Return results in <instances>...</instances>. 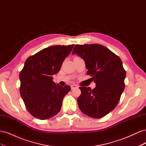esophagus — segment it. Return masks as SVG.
I'll use <instances>...</instances> for the list:
<instances>
[{
    "label": "esophagus",
    "instance_id": "34e87169",
    "mask_svg": "<svg viewBox=\"0 0 146 146\" xmlns=\"http://www.w3.org/2000/svg\"><path fill=\"white\" fill-rule=\"evenodd\" d=\"M70 87H71L72 90H74V89H76V88H77L78 86L76 85H72L71 86H70Z\"/></svg>",
    "mask_w": 146,
    "mask_h": 146
}]
</instances>
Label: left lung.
<instances>
[{
  "label": "left lung",
  "mask_w": 146,
  "mask_h": 146,
  "mask_svg": "<svg viewBox=\"0 0 146 146\" xmlns=\"http://www.w3.org/2000/svg\"><path fill=\"white\" fill-rule=\"evenodd\" d=\"M85 61L87 74L96 87H80L77 99L79 108L92 118L103 117L116 107L124 90L125 70L118 56L106 47L98 44H77L72 54Z\"/></svg>",
  "instance_id": "8db88e82"
}]
</instances>
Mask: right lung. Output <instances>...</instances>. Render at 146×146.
<instances>
[{"mask_svg": "<svg viewBox=\"0 0 146 146\" xmlns=\"http://www.w3.org/2000/svg\"><path fill=\"white\" fill-rule=\"evenodd\" d=\"M74 46L48 47L25 61L19 74L20 94L26 108L35 117L45 120L60 111L63 99L70 87L56 84L52 76L59 72Z\"/></svg>", "mask_w": 146, "mask_h": 146, "instance_id": "1", "label": "right lung"}]
</instances>
